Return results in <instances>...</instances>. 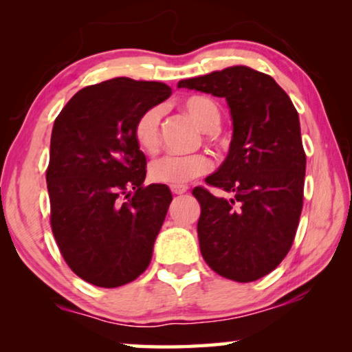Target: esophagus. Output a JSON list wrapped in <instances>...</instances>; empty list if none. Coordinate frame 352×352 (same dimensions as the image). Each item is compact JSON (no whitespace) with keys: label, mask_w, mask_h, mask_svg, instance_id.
I'll return each mask as SVG.
<instances>
[{"label":"esophagus","mask_w":352,"mask_h":352,"mask_svg":"<svg viewBox=\"0 0 352 352\" xmlns=\"http://www.w3.org/2000/svg\"><path fill=\"white\" fill-rule=\"evenodd\" d=\"M170 189H171L173 194L181 195V194H186V192H187V189H189V187H187L186 184H175V186H171Z\"/></svg>","instance_id":"1"}]
</instances>
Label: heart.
<instances>
[{
  "label": "heart",
  "mask_w": 352,
  "mask_h": 352,
  "mask_svg": "<svg viewBox=\"0 0 352 352\" xmlns=\"http://www.w3.org/2000/svg\"><path fill=\"white\" fill-rule=\"evenodd\" d=\"M182 107L204 131H213L221 122V109L213 99L205 96H190L182 100ZM160 120L162 110L158 107L147 109L139 115L133 126L134 141L141 151L155 153L160 147ZM211 160L205 153L190 155H165L152 162L148 168L151 179L162 184H184L208 173Z\"/></svg>",
  "instance_id": "heart-1"
}]
</instances>
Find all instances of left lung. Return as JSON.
I'll list each match as a JSON object with an SVG mask.
<instances>
[{
	"label": "left lung",
	"instance_id": "left-lung-1",
	"mask_svg": "<svg viewBox=\"0 0 352 352\" xmlns=\"http://www.w3.org/2000/svg\"><path fill=\"white\" fill-rule=\"evenodd\" d=\"M177 88L226 98L234 123L228 157L205 179L230 197L201 186L192 192L201 206V256L230 280H258L287 256L300 224L306 153L295 105L272 76L243 65L181 80Z\"/></svg>",
	"mask_w": 352,
	"mask_h": 352
}]
</instances>
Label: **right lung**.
<instances>
[{
  "instance_id": "right-lung-1",
  "label": "right lung",
  "mask_w": 352,
  "mask_h": 352,
  "mask_svg": "<svg viewBox=\"0 0 352 352\" xmlns=\"http://www.w3.org/2000/svg\"><path fill=\"white\" fill-rule=\"evenodd\" d=\"M170 96L165 83L120 76L78 91L52 126L51 229L69 267L96 287L124 285L151 264L173 197L163 184L144 186L133 126Z\"/></svg>"
}]
</instances>
